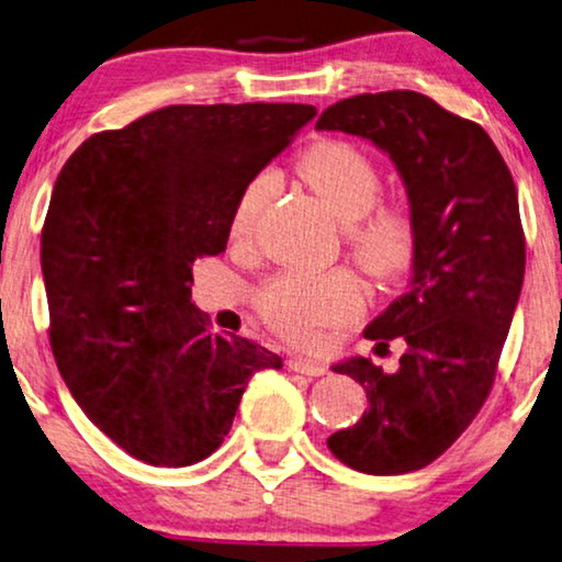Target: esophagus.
Here are the masks:
<instances>
[{
    "label": "esophagus",
    "instance_id": "1",
    "mask_svg": "<svg viewBox=\"0 0 562 562\" xmlns=\"http://www.w3.org/2000/svg\"><path fill=\"white\" fill-rule=\"evenodd\" d=\"M288 370L303 372V375H308V378H321V375H326V372H328L324 364L311 362V359H297V357L288 359Z\"/></svg>",
    "mask_w": 562,
    "mask_h": 562
}]
</instances>
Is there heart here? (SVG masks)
<instances>
[{"mask_svg": "<svg viewBox=\"0 0 562 562\" xmlns=\"http://www.w3.org/2000/svg\"><path fill=\"white\" fill-rule=\"evenodd\" d=\"M297 171L344 226L359 265L380 280L406 272L416 254V223L398 205H380L383 177L362 148L341 138L318 140L297 161ZM277 190L274 171H259L238 192L231 211V238L249 241ZM261 318L293 344H313L326 328L364 308V288L355 274H277L257 293Z\"/></svg>", "mask_w": 562, "mask_h": 562, "instance_id": "1", "label": "heart"}]
</instances>
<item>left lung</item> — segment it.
<instances>
[{
	"mask_svg": "<svg viewBox=\"0 0 562 562\" xmlns=\"http://www.w3.org/2000/svg\"><path fill=\"white\" fill-rule=\"evenodd\" d=\"M316 128L387 151L416 223L411 288L364 328L378 349L401 336L406 355L393 375L364 357L336 364L370 408L326 445L359 473H414L450 450L496 380L525 282L519 198L488 133L411 89L336 102Z\"/></svg>",
	"mask_w": 562,
	"mask_h": 562,
	"instance_id": "8db88e82",
	"label": "left lung"
}]
</instances>
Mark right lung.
<instances>
[{"instance_id": "1", "label": "right lung", "mask_w": 562, "mask_h": 562, "mask_svg": "<svg viewBox=\"0 0 562 562\" xmlns=\"http://www.w3.org/2000/svg\"><path fill=\"white\" fill-rule=\"evenodd\" d=\"M313 104H169L89 136L64 164L41 234L48 336L97 429L148 465L218 450L254 372L282 359L213 334L190 301L194 259L226 251L241 187Z\"/></svg>"}]
</instances>
